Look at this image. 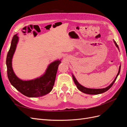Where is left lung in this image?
<instances>
[{"label": "left lung", "instance_id": "8db88e82", "mask_svg": "<svg viewBox=\"0 0 127 127\" xmlns=\"http://www.w3.org/2000/svg\"><path fill=\"white\" fill-rule=\"evenodd\" d=\"M114 42V43L116 45V47H117V48L119 49V47L118 44H117L116 42L114 40H113ZM120 69H121V66H120L119 68V71L118 74L116 77V78L114 79L113 81L112 82V83H111L110 85H109L107 87H105V88H98V89H96V88H87L84 87L83 86H82L81 84H80L78 82L76 78H75V77L74 76V75L72 74V78L73 80H74V82L75 83V84H76V85L78 89L80 91L83 92L84 93H85V94H91V95H97V94H102L103 93H104V92H106L107 91H108L110 88L112 86L113 84H114V83L116 81L117 78V77L118 76V75L120 74Z\"/></svg>", "mask_w": 127, "mask_h": 127}]
</instances>
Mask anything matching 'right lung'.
<instances>
[{"label":"right lung","mask_w":127,"mask_h":127,"mask_svg":"<svg viewBox=\"0 0 127 127\" xmlns=\"http://www.w3.org/2000/svg\"><path fill=\"white\" fill-rule=\"evenodd\" d=\"M18 34L13 36L6 58L7 76L10 84L16 89L29 97L43 96L50 92L56 79L58 68L61 59L56 60L50 64L45 72L39 77L31 80H22L15 74L12 67V59L19 41Z\"/></svg>","instance_id":"obj_1"}]
</instances>
